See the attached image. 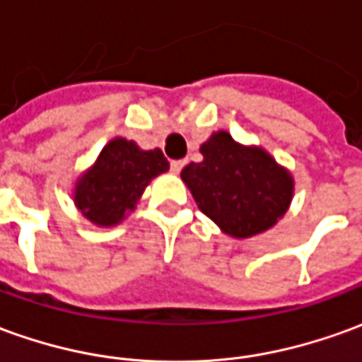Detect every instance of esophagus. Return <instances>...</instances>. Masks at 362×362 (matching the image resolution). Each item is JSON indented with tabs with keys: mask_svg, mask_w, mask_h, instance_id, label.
Returning a JSON list of instances; mask_svg holds the SVG:
<instances>
[{
	"mask_svg": "<svg viewBox=\"0 0 362 362\" xmlns=\"http://www.w3.org/2000/svg\"><path fill=\"white\" fill-rule=\"evenodd\" d=\"M183 167H185V159H173V161H171V171H173V173H179Z\"/></svg>",
	"mask_w": 362,
	"mask_h": 362,
	"instance_id": "obj_1",
	"label": "esophagus"
}]
</instances>
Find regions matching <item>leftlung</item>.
I'll return each mask as SVG.
<instances>
[{"label":"left lung","mask_w":362,"mask_h":362,"mask_svg":"<svg viewBox=\"0 0 362 362\" xmlns=\"http://www.w3.org/2000/svg\"><path fill=\"white\" fill-rule=\"evenodd\" d=\"M203 161L189 163L181 179L197 206L224 234L250 238L272 228L293 197V177L254 146H240L228 132H214L201 146Z\"/></svg>","instance_id":"left-lung-1"}]
</instances>
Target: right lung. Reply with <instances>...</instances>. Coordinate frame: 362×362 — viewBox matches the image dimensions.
<instances>
[{
  "label": "right lung",
  "instance_id": "right-lung-1",
  "mask_svg": "<svg viewBox=\"0 0 362 362\" xmlns=\"http://www.w3.org/2000/svg\"><path fill=\"white\" fill-rule=\"evenodd\" d=\"M169 169L161 149H139L114 138L74 187V205L96 226H116L134 209L153 177Z\"/></svg>",
  "mask_w": 362,
  "mask_h": 362
}]
</instances>
